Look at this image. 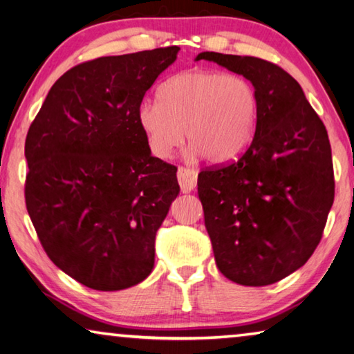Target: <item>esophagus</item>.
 <instances>
[{
    "mask_svg": "<svg viewBox=\"0 0 354 354\" xmlns=\"http://www.w3.org/2000/svg\"><path fill=\"white\" fill-rule=\"evenodd\" d=\"M196 178L198 173L194 169H189V167H179L178 169V183L185 194L196 187Z\"/></svg>",
    "mask_w": 354,
    "mask_h": 354,
    "instance_id": "1",
    "label": "esophagus"
}]
</instances>
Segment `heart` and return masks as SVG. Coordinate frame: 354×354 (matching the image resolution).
I'll return each mask as SVG.
<instances>
[{
    "label": "heart",
    "mask_w": 354,
    "mask_h": 354,
    "mask_svg": "<svg viewBox=\"0 0 354 354\" xmlns=\"http://www.w3.org/2000/svg\"><path fill=\"white\" fill-rule=\"evenodd\" d=\"M257 115L259 97L246 77L192 69L165 82L159 102H144L138 119L158 158H171L185 131L192 155L223 164L246 149Z\"/></svg>",
    "instance_id": "heart-1"
}]
</instances>
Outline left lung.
Returning <instances> with one entry per match:
<instances>
[{
  "instance_id": "left-lung-1",
  "label": "left lung",
  "mask_w": 354,
  "mask_h": 354,
  "mask_svg": "<svg viewBox=\"0 0 354 354\" xmlns=\"http://www.w3.org/2000/svg\"><path fill=\"white\" fill-rule=\"evenodd\" d=\"M252 83L259 97L246 151L198 175L216 266L244 286H266L308 261L334 201L328 133L294 77L257 57L201 53Z\"/></svg>"
}]
</instances>
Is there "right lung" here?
Instances as JSON below:
<instances>
[{"mask_svg": "<svg viewBox=\"0 0 354 354\" xmlns=\"http://www.w3.org/2000/svg\"><path fill=\"white\" fill-rule=\"evenodd\" d=\"M179 48L100 57L57 80L26 136L24 198L44 252L69 277L119 291L155 266L156 232L179 194L138 113Z\"/></svg>", "mask_w": 354, "mask_h": 354, "instance_id": "1", "label": "right lung"}]
</instances>
